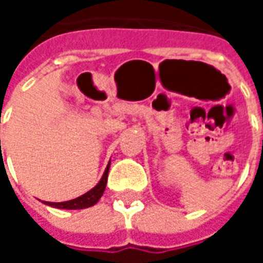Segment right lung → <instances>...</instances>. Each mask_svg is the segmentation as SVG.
Returning a JSON list of instances; mask_svg holds the SVG:
<instances>
[{
  "label": "right lung",
  "instance_id": "obj_1",
  "mask_svg": "<svg viewBox=\"0 0 263 263\" xmlns=\"http://www.w3.org/2000/svg\"><path fill=\"white\" fill-rule=\"evenodd\" d=\"M108 171H109V163L107 165V169L104 172L101 180L98 182L96 187H92L90 192H87L83 196L69 201H63V203H50V201H45V204H48L50 207H56V209H63V210H81L87 209V207H91L94 204H97V201L103 196L105 186H107V177H108Z\"/></svg>",
  "mask_w": 263,
  "mask_h": 263
}]
</instances>
